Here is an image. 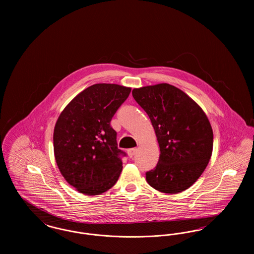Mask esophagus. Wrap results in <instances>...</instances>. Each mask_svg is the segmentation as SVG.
<instances>
[{"instance_id": "esophagus-1", "label": "esophagus", "mask_w": 254, "mask_h": 254, "mask_svg": "<svg viewBox=\"0 0 254 254\" xmlns=\"http://www.w3.org/2000/svg\"><path fill=\"white\" fill-rule=\"evenodd\" d=\"M135 153H136V149L135 148H130V149L127 150V155H128L129 158H132L135 155Z\"/></svg>"}]
</instances>
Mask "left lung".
Instances as JSON below:
<instances>
[{"mask_svg": "<svg viewBox=\"0 0 254 254\" xmlns=\"http://www.w3.org/2000/svg\"><path fill=\"white\" fill-rule=\"evenodd\" d=\"M157 137V166L145 173L150 187L163 193L188 190L204 172L213 148V131L202 108L178 87L146 85L132 90Z\"/></svg>", "mask_w": 254, "mask_h": 254, "instance_id": "left-lung-1", "label": "left lung"}]
</instances>
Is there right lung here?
<instances>
[{
    "label": "right lung",
    "instance_id": "add662e5",
    "mask_svg": "<svg viewBox=\"0 0 254 254\" xmlns=\"http://www.w3.org/2000/svg\"><path fill=\"white\" fill-rule=\"evenodd\" d=\"M131 91L116 84L91 85L61 112L53 132L61 174L77 191L99 195L118 180L123 163L110 121Z\"/></svg>",
    "mask_w": 254,
    "mask_h": 254
}]
</instances>
